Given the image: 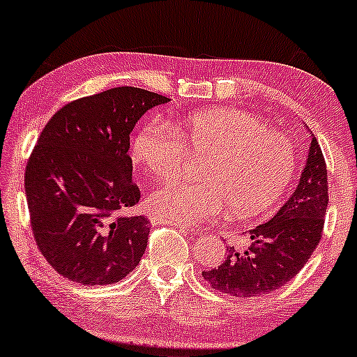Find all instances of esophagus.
Here are the masks:
<instances>
[{"mask_svg": "<svg viewBox=\"0 0 357 357\" xmlns=\"http://www.w3.org/2000/svg\"><path fill=\"white\" fill-rule=\"evenodd\" d=\"M159 223H161V221H159ZM174 227L178 228V230H181V231H195V230H190V228H188V227H184V225H176L174 223Z\"/></svg>", "mask_w": 357, "mask_h": 357, "instance_id": "obj_1", "label": "esophagus"}]
</instances>
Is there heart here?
Returning a JSON list of instances; mask_svg holds the SVG:
<instances>
[{
    "label": "heart",
    "instance_id": "heart-1",
    "mask_svg": "<svg viewBox=\"0 0 357 357\" xmlns=\"http://www.w3.org/2000/svg\"><path fill=\"white\" fill-rule=\"evenodd\" d=\"M190 153H206L202 179H176L149 198V211L169 223L199 225L231 206L238 218L264 216L297 169L294 142L248 110H199L171 126L149 121L130 142L134 165L158 179L183 169Z\"/></svg>",
    "mask_w": 357,
    "mask_h": 357
}]
</instances>
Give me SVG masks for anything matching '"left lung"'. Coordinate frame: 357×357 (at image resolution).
<instances>
[{"label": "left lung", "mask_w": 357, "mask_h": 357, "mask_svg": "<svg viewBox=\"0 0 357 357\" xmlns=\"http://www.w3.org/2000/svg\"><path fill=\"white\" fill-rule=\"evenodd\" d=\"M327 203V167L312 134L307 162L290 198L272 220L250 230L247 248L227 247L223 264L203 272L204 280L235 297L280 289L301 272L319 245Z\"/></svg>", "instance_id": "left-lung-1"}]
</instances>
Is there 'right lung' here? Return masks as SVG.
Returning a JSON list of instances; mask_svg holds the SVG:
<instances>
[{
	"instance_id": "add662e5",
	"label": "right lung",
	"mask_w": 357,
	"mask_h": 357,
	"mask_svg": "<svg viewBox=\"0 0 357 357\" xmlns=\"http://www.w3.org/2000/svg\"><path fill=\"white\" fill-rule=\"evenodd\" d=\"M169 99L116 87L73 100L47 122L24 171L31 230L61 277L116 284L137 267L149 220L129 215L141 198L132 183L130 132Z\"/></svg>"
}]
</instances>
